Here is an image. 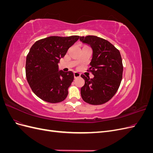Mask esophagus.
Masks as SVG:
<instances>
[{"mask_svg": "<svg viewBox=\"0 0 153 153\" xmlns=\"http://www.w3.org/2000/svg\"><path fill=\"white\" fill-rule=\"evenodd\" d=\"M80 76V74L79 73H77V72H75L74 73V77H75V78H78Z\"/></svg>", "mask_w": 153, "mask_h": 153, "instance_id": "esophagus-1", "label": "esophagus"}]
</instances>
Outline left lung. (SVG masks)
Masks as SVG:
<instances>
[{
	"label": "left lung",
	"mask_w": 153,
	"mask_h": 153,
	"mask_svg": "<svg viewBox=\"0 0 153 153\" xmlns=\"http://www.w3.org/2000/svg\"><path fill=\"white\" fill-rule=\"evenodd\" d=\"M83 43L90 45L93 50L91 67L88 71L93 78L81 75L85 84L81 88V96L85 102L102 105L116 93L123 78V65L121 53L109 41L95 36L80 37Z\"/></svg>",
	"instance_id": "1"
}]
</instances>
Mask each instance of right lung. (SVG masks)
<instances>
[{"mask_svg":"<svg viewBox=\"0 0 153 153\" xmlns=\"http://www.w3.org/2000/svg\"><path fill=\"white\" fill-rule=\"evenodd\" d=\"M79 37L50 36L32 46L26 58V78L32 91L40 99L57 103L66 98L74 75L71 71H59L58 64Z\"/></svg>","mask_w":153,"mask_h":153,"instance_id":"obj_1","label":"right lung"}]
</instances>
